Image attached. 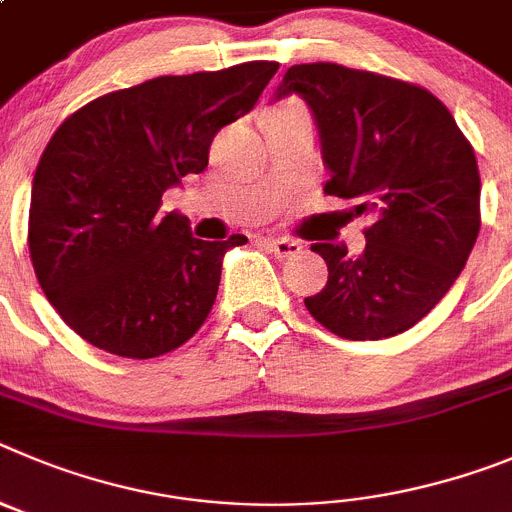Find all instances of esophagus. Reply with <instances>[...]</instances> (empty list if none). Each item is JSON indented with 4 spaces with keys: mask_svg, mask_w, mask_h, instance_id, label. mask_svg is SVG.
<instances>
[{
    "mask_svg": "<svg viewBox=\"0 0 512 512\" xmlns=\"http://www.w3.org/2000/svg\"><path fill=\"white\" fill-rule=\"evenodd\" d=\"M262 242H265V245L280 257V260L296 257L298 252L303 250L301 242H296V239H288V237H262Z\"/></svg>",
    "mask_w": 512,
    "mask_h": 512,
    "instance_id": "obj_1",
    "label": "esophagus"
}]
</instances>
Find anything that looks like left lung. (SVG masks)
Listing matches in <instances>:
<instances>
[{"label": "left lung", "mask_w": 512, "mask_h": 512, "mask_svg": "<svg viewBox=\"0 0 512 512\" xmlns=\"http://www.w3.org/2000/svg\"><path fill=\"white\" fill-rule=\"evenodd\" d=\"M301 96L319 130L326 196L370 214L365 252L313 245L329 267L306 298L313 319L352 342L403 334L467 265L480 234V170L449 109L398 78L336 66H290L273 101Z\"/></svg>", "instance_id": "1"}]
</instances>
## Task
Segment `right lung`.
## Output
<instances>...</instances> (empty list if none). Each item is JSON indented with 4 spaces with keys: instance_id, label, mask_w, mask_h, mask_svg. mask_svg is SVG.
I'll return each mask as SVG.
<instances>
[{
    "instance_id": "1",
    "label": "right lung",
    "mask_w": 512,
    "mask_h": 512,
    "mask_svg": "<svg viewBox=\"0 0 512 512\" xmlns=\"http://www.w3.org/2000/svg\"><path fill=\"white\" fill-rule=\"evenodd\" d=\"M278 71L252 61L104 94L55 130L32 178L30 257L61 319L94 347L150 359L188 342L247 237L204 242L163 193L209 165L214 135Z\"/></svg>"
}]
</instances>
